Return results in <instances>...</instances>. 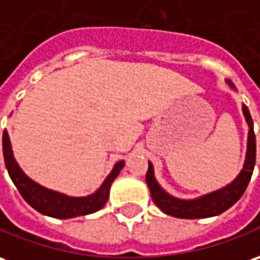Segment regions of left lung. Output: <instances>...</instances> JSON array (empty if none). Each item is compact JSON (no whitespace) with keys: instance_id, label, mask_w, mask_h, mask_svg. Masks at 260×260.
Returning a JSON list of instances; mask_svg holds the SVG:
<instances>
[{"instance_id":"left-lung-1","label":"left lung","mask_w":260,"mask_h":260,"mask_svg":"<svg viewBox=\"0 0 260 260\" xmlns=\"http://www.w3.org/2000/svg\"><path fill=\"white\" fill-rule=\"evenodd\" d=\"M229 87L235 89L234 83L231 80H226ZM242 112L245 120L249 126V134H248V150H246V158L243 164L242 171L236 177L234 181L228 184L226 187L216 189L214 192L202 195L195 200H180L173 195L166 192L160 184L157 182L154 177L153 164L148 161V170L146 174V181L150 188V194L153 198V202L158 208L167 214V215L175 216V218H185V219H197V218H209V216L219 215L231 208L245 192L250 181V177L253 173L255 161H256V137L253 132V121L250 117L249 109L242 105Z\"/></svg>"}]
</instances>
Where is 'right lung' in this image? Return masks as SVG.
I'll list each match as a JSON object with an SVG mask.
<instances>
[{"label":"right lung","instance_id":"obj_1","mask_svg":"<svg viewBox=\"0 0 260 260\" xmlns=\"http://www.w3.org/2000/svg\"><path fill=\"white\" fill-rule=\"evenodd\" d=\"M3 151L5 167L8 170L11 180L18 188L19 194L22 195V198L32 208L37 209L38 212L52 216V218H59V219L87 215L103 208L109 200V191H110L112 182L119 175L120 170L124 167L123 160L116 162L112 173L107 175L106 180L94 194L87 195V197H68L58 191H52L39 185L24 174V171L19 168L18 162L14 158L10 136L7 132H4L3 134Z\"/></svg>","mask_w":260,"mask_h":260}]
</instances>
